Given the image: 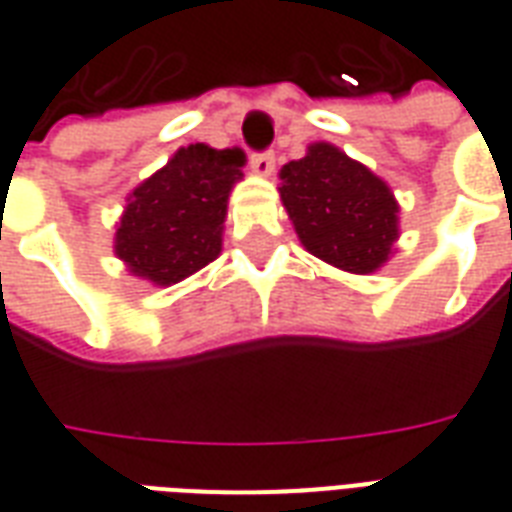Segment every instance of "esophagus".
Returning a JSON list of instances; mask_svg holds the SVG:
<instances>
[{
    "label": "esophagus",
    "instance_id": "obj_1",
    "mask_svg": "<svg viewBox=\"0 0 512 512\" xmlns=\"http://www.w3.org/2000/svg\"><path fill=\"white\" fill-rule=\"evenodd\" d=\"M249 167L257 175H271L274 172V153L271 150H263V153H252V161H249Z\"/></svg>",
    "mask_w": 512,
    "mask_h": 512
}]
</instances>
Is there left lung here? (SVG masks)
<instances>
[{"label": "left lung", "mask_w": 512, "mask_h": 512, "mask_svg": "<svg viewBox=\"0 0 512 512\" xmlns=\"http://www.w3.org/2000/svg\"><path fill=\"white\" fill-rule=\"evenodd\" d=\"M279 194L307 252L351 274L376 271L397 241V202L365 164L318 142L279 169Z\"/></svg>", "instance_id": "left-lung-1"}]
</instances>
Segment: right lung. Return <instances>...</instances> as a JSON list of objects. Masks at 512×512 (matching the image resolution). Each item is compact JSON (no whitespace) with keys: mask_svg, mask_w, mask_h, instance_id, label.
Here are the masks:
<instances>
[{"mask_svg":"<svg viewBox=\"0 0 512 512\" xmlns=\"http://www.w3.org/2000/svg\"><path fill=\"white\" fill-rule=\"evenodd\" d=\"M241 147H180L167 167L139 183L128 200L115 252L131 274L175 285L222 252L227 197L244 172Z\"/></svg>","mask_w":512,"mask_h":512,"instance_id":"obj_1","label":"right lung"}]
</instances>
